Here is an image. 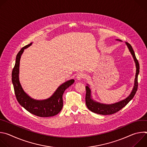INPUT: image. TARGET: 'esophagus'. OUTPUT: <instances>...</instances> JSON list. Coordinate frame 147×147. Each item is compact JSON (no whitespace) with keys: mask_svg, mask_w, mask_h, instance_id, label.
Returning <instances> with one entry per match:
<instances>
[{"mask_svg":"<svg viewBox=\"0 0 147 147\" xmlns=\"http://www.w3.org/2000/svg\"><path fill=\"white\" fill-rule=\"evenodd\" d=\"M84 77H85V74H84L82 73H79L77 74L76 78H77V80L80 81V80H81V79L84 78Z\"/></svg>","mask_w":147,"mask_h":147,"instance_id":"1","label":"esophagus"}]
</instances>
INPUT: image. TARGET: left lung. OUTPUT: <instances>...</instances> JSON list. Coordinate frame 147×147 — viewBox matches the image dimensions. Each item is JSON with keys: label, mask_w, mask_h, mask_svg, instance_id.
<instances>
[{"label": "left lung", "mask_w": 147, "mask_h": 147, "mask_svg": "<svg viewBox=\"0 0 147 147\" xmlns=\"http://www.w3.org/2000/svg\"><path fill=\"white\" fill-rule=\"evenodd\" d=\"M116 40L119 41H121L119 39H116ZM125 44H126L130 52L131 53L134 59V61L136 63V77L134 79V84L133 88L130 94L124 99H123L118 102H116L112 104H105V103L98 102L92 99V95H91V90L90 88V86L87 84V86L86 87V103L88 109L94 113L99 114V115H112V114L115 113L126 105L133 98V97L134 96L137 92V88H138V75L140 72V66L132 47L128 42H125Z\"/></svg>", "instance_id": "1"}]
</instances>
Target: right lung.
Listing matches in <instances>:
<instances>
[{"instance_id":"obj_1","label":"right lung","mask_w":147,"mask_h":147,"mask_svg":"<svg viewBox=\"0 0 147 147\" xmlns=\"http://www.w3.org/2000/svg\"><path fill=\"white\" fill-rule=\"evenodd\" d=\"M32 42L21 49L17 53L14 67L12 71L11 80L18 102L30 113L39 117H51L58 114L63 108V94L72 85L74 79L68 80L61 84L53 95L48 99L37 100L30 96L23 90L19 80L20 61L24 49L32 45Z\"/></svg>"}]
</instances>
